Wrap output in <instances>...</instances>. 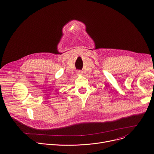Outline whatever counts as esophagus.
<instances>
[{
  "label": "esophagus",
  "mask_w": 154,
  "mask_h": 154,
  "mask_svg": "<svg viewBox=\"0 0 154 154\" xmlns=\"http://www.w3.org/2000/svg\"><path fill=\"white\" fill-rule=\"evenodd\" d=\"M76 73H77V75H82V74H83V71H81V70H77V71H76Z\"/></svg>",
  "instance_id": "1"
}]
</instances>
